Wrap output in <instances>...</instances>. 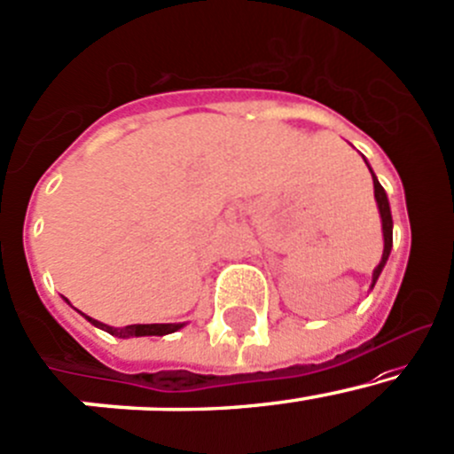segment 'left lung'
Wrapping results in <instances>:
<instances>
[{
    "mask_svg": "<svg viewBox=\"0 0 454 454\" xmlns=\"http://www.w3.org/2000/svg\"><path fill=\"white\" fill-rule=\"evenodd\" d=\"M364 161H366V159H364ZM366 166H368V163H366ZM368 170H371V166H368ZM371 174H372V170H371ZM372 185H375V200H377V207H380L381 228H383V254H381L380 265H377L375 271H372V284H371V286H375L377 278H380L381 269L386 267V261H387V256H390V250H392V213H390V202H387L386 192H383L381 183L377 181L375 174H372Z\"/></svg>",
    "mask_w": 454,
    "mask_h": 454,
    "instance_id": "8db88e82",
    "label": "left lung"
}]
</instances>
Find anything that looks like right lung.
Wrapping results in <instances>:
<instances>
[{
	"label": "right lung",
	"mask_w": 454,
	"mask_h": 454,
	"mask_svg": "<svg viewBox=\"0 0 454 454\" xmlns=\"http://www.w3.org/2000/svg\"><path fill=\"white\" fill-rule=\"evenodd\" d=\"M86 317V315H83ZM94 327H101L107 333L118 338H131V336H166V333H172L176 330H181L185 323H144V325H127V327H109L106 323L94 321V318L86 317Z\"/></svg>",
	"instance_id": "add662e5"
}]
</instances>
